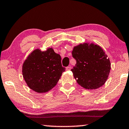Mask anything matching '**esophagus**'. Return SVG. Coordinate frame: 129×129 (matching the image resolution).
<instances>
[{
	"instance_id": "1",
	"label": "esophagus",
	"mask_w": 129,
	"mask_h": 129,
	"mask_svg": "<svg viewBox=\"0 0 129 129\" xmlns=\"http://www.w3.org/2000/svg\"><path fill=\"white\" fill-rule=\"evenodd\" d=\"M71 69H72V67L71 66H68L66 68V70H68V71H69V70H71Z\"/></svg>"
}]
</instances>
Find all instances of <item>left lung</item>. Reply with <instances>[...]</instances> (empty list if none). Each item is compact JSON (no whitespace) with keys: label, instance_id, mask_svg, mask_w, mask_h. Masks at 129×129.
Masks as SVG:
<instances>
[{"label":"left lung","instance_id":"left-lung-1","mask_svg":"<svg viewBox=\"0 0 129 129\" xmlns=\"http://www.w3.org/2000/svg\"><path fill=\"white\" fill-rule=\"evenodd\" d=\"M72 56L76 64L71 69L79 85L86 89H96L103 85L111 69L110 60L103 49L93 43L75 46Z\"/></svg>","mask_w":129,"mask_h":129}]
</instances>
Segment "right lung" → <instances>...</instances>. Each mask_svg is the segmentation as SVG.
I'll use <instances>...</instances> for the list:
<instances>
[{"label": "right lung", "mask_w": 129, "mask_h": 129, "mask_svg": "<svg viewBox=\"0 0 129 129\" xmlns=\"http://www.w3.org/2000/svg\"><path fill=\"white\" fill-rule=\"evenodd\" d=\"M64 71L60 56L52 48L43 52L38 49L33 50L22 66L23 77L28 87L39 93L53 89Z\"/></svg>", "instance_id": "1"}]
</instances>
